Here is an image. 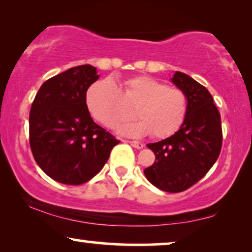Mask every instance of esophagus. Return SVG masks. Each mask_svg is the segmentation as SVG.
<instances>
[{
    "mask_svg": "<svg viewBox=\"0 0 252 252\" xmlns=\"http://www.w3.org/2000/svg\"><path fill=\"white\" fill-rule=\"evenodd\" d=\"M128 143L132 147L136 148V149H142V148H143V143L139 142V141H128Z\"/></svg>",
    "mask_w": 252,
    "mask_h": 252,
    "instance_id": "1",
    "label": "esophagus"
}]
</instances>
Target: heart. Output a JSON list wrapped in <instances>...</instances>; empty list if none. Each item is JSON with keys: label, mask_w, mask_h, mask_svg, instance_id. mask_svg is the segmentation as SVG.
<instances>
[{"label": "heart", "mask_w": 252, "mask_h": 252, "mask_svg": "<svg viewBox=\"0 0 252 252\" xmlns=\"http://www.w3.org/2000/svg\"><path fill=\"white\" fill-rule=\"evenodd\" d=\"M86 105L93 118L110 129L133 118L135 110L140 122L123 126L120 133L134 137L150 134L157 140L177 133L188 113L182 89L144 74L125 79L122 89L111 79L95 82L86 93Z\"/></svg>", "instance_id": "1"}]
</instances>
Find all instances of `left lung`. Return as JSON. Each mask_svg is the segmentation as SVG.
<instances>
[{"label": "left lung", "instance_id": "1", "mask_svg": "<svg viewBox=\"0 0 252 252\" xmlns=\"http://www.w3.org/2000/svg\"><path fill=\"white\" fill-rule=\"evenodd\" d=\"M172 81L187 95V117L173 135L147 144L156 160L144 175L160 190L180 192L201 180L218 159L222 129L220 113L204 86L182 72H175Z\"/></svg>", "mask_w": 252, "mask_h": 252}]
</instances>
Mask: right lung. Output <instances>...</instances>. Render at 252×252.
<instances>
[{
	"label": "right lung",
	"instance_id": "1",
	"mask_svg": "<svg viewBox=\"0 0 252 252\" xmlns=\"http://www.w3.org/2000/svg\"><path fill=\"white\" fill-rule=\"evenodd\" d=\"M98 79L96 67L79 65L48 79L30 111V146L48 177L78 186L94 178L119 143L94 123L86 93Z\"/></svg>",
	"mask_w": 252,
	"mask_h": 252
}]
</instances>
